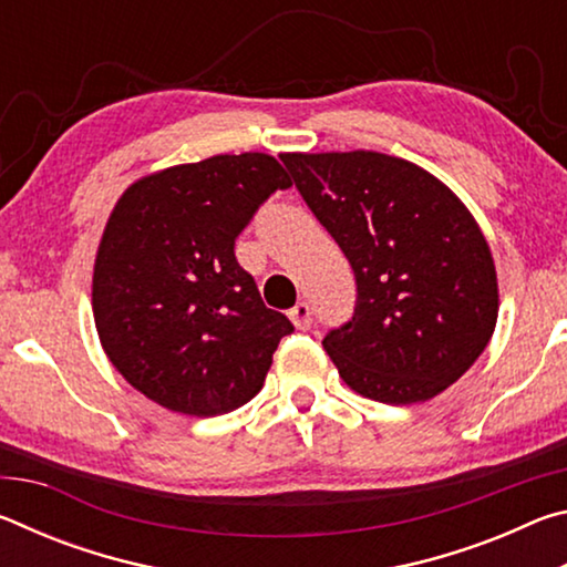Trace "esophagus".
I'll return each instance as SVG.
<instances>
[{"mask_svg": "<svg viewBox=\"0 0 567 567\" xmlns=\"http://www.w3.org/2000/svg\"><path fill=\"white\" fill-rule=\"evenodd\" d=\"M287 318L295 324L297 330H307L312 322V307L307 302H297L290 312H287Z\"/></svg>", "mask_w": 567, "mask_h": 567, "instance_id": "obj_1", "label": "esophagus"}]
</instances>
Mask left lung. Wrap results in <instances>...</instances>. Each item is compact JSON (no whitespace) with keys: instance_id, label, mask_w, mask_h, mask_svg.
I'll use <instances>...</instances> for the list:
<instances>
[{"instance_id":"1","label":"left lung","mask_w":567,"mask_h":567,"mask_svg":"<svg viewBox=\"0 0 567 567\" xmlns=\"http://www.w3.org/2000/svg\"><path fill=\"white\" fill-rule=\"evenodd\" d=\"M295 187L350 260L358 305L322 340L344 385L412 405L473 368L497 322L483 229L427 169L382 152H285Z\"/></svg>"}]
</instances>
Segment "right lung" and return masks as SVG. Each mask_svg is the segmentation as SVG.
I'll return each mask as SVG.
<instances>
[{
  "instance_id": "obj_1",
  "label": "right lung",
  "mask_w": 567,
  "mask_h": 567,
  "mask_svg": "<svg viewBox=\"0 0 567 567\" xmlns=\"http://www.w3.org/2000/svg\"><path fill=\"white\" fill-rule=\"evenodd\" d=\"M292 182L265 152L175 165L122 192L92 275L102 350L134 390L213 417L262 390L292 322L262 302L235 239Z\"/></svg>"
}]
</instances>
